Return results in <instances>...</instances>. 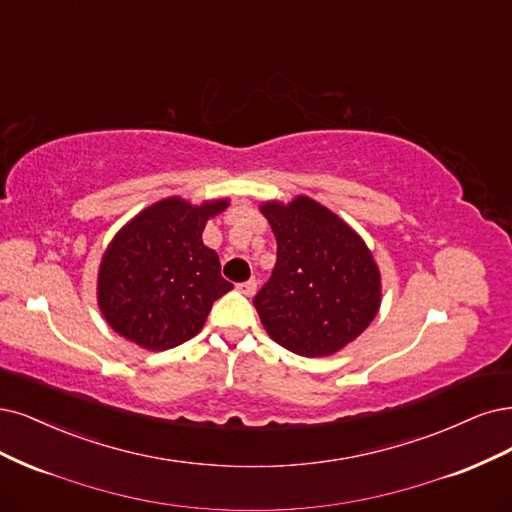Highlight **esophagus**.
I'll use <instances>...</instances> for the list:
<instances>
[{"mask_svg":"<svg viewBox=\"0 0 512 512\" xmlns=\"http://www.w3.org/2000/svg\"><path fill=\"white\" fill-rule=\"evenodd\" d=\"M256 279H248V281H241V284H237V290L245 296H252L256 292Z\"/></svg>","mask_w":512,"mask_h":512,"instance_id":"1","label":"esophagus"}]
</instances>
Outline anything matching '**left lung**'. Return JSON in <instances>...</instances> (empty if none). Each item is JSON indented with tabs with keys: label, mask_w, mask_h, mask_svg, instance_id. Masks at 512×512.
I'll return each instance as SVG.
<instances>
[{
	"label": "left lung",
	"mask_w": 512,
	"mask_h": 512,
	"mask_svg": "<svg viewBox=\"0 0 512 512\" xmlns=\"http://www.w3.org/2000/svg\"><path fill=\"white\" fill-rule=\"evenodd\" d=\"M277 262L254 307L269 337L292 354H337L375 320L381 275L354 228L309 197L260 207Z\"/></svg>",
	"instance_id": "obj_1"
}]
</instances>
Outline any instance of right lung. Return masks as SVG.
I'll list each match as a JSON object with an SVG mask.
<instances>
[{"label":"right lung","instance_id":"right-lung-1","mask_svg":"<svg viewBox=\"0 0 512 512\" xmlns=\"http://www.w3.org/2000/svg\"><path fill=\"white\" fill-rule=\"evenodd\" d=\"M228 199L158 201L125 224L103 254L97 301L120 337L165 351L201 332L211 305L233 290L201 235Z\"/></svg>","mask_w":512,"mask_h":512}]
</instances>
